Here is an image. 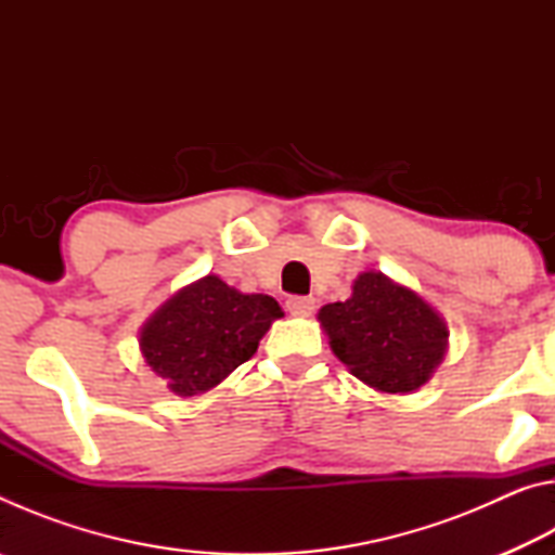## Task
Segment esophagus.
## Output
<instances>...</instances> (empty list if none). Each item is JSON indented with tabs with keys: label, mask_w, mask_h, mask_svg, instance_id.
<instances>
[{
	"label": "esophagus",
	"mask_w": 555,
	"mask_h": 555,
	"mask_svg": "<svg viewBox=\"0 0 555 555\" xmlns=\"http://www.w3.org/2000/svg\"><path fill=\"white\" fill-rule=\"evenodd\" d=\"M313 308H315V298H311V296H291L286 300V311L296 318L311 315Z\"/></svg>",
	"instance_id": "obj_1"
}]
</instances>
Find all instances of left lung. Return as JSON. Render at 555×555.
<instances>
[{
  "mask_svg": "<svg viewBox=\"0 0 555 555\" xmlns=\"http://www.w3.org/2000/svg\"><path fill=\"white\" fill-rule=\"evenodd\" d=\"M318 318L340 362L379 391L418 389L446 354L448 331L438 313L382 271L362 274L352 298L323 306Z\"/></svg>",
  "mask_w": 555,
  "mask_h": 555,
  "instance_id": "obj_1",
  "label": "left lung"
}]
</instances>
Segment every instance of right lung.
I'll return each mask as SVG.
<instances>
[{
	"label": "right lung",
	"mask_w": 555,
	"mask_h": 555,
	"mask_svg": "<svg viewBox=\"0 0 555 555\" xmlns=\"http://www.w3.org/2000/svg\"><path fill=\"white\" fill-rule=\"evenodd\" d=\"M281 308L271 296L240 294L218 276L183 288L142 331L149 367L178 397H195L251 360Z\"/></svg>",
	"instance_id": "1"
}]
</instances>
